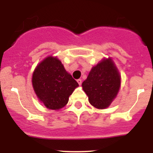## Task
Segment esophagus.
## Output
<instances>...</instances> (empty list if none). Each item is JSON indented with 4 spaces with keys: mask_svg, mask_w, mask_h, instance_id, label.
Here are the masks:
<instances>
[{
    "mask_svg": "<svg viewBox=\"0 0 153 153\" xmlns=\"http://www.w3.org/2000/svg\"><path fill=\"white\" fill-rule=\"evenodd\" d=\"M77 82L78 83V84H79V85H81V84H82V80L78 79V80H77Z\"/></svg>",
    "mask_w": 153,
    "mask_h": 153,
    "instance_id": "34e87169",
    "label": "esophagus"
}]
</instances>
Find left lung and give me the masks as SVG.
I'll return each instance as SVG.
<instances>
[{
	"mask_svg": "<svg viewBox=\"0 0 153 153\" xmlns=\"http://www.w3.org/2000/svg\"><path fill=\"white\" fill-rule=\"evenodd\" d=\"M121 87V75L111 58H104L92 68L82 88L89 102L99 109H106L116 98Z\"/></svg>",
	"mask_w": 153,
	"mask_h": 153,
	"instance_id": "left-lung-1",
	"label": "left lung"
}]
</instances>
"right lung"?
<instances>
[{
	"mask_svg": "<svg viewBox=\"0 0 153 153\" xmlns=\"http://www.w3.org/2000/svg\"><path fill=\"white\" fill-rule=\"evenodd\" d=\"M32 86L37 97L47 109L59 110L78 84L66 71L57 57L48 56L37 65L32 74Z\"/></svg>",
	"mask_w": 153,
	"mask_h": 153,
	"instance_id": "right-lung-1",
	"label": "right lung"
}]
</instances>
